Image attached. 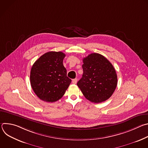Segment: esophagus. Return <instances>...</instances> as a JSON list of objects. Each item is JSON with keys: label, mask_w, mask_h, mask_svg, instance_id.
Returning <instances> with one entry per match:
<instances>
[{"label": "esophagus", "mask_w": 148, "mask_h": 148, "mask_svg": "<svg viewBox=\"0 0 148 148\" xmlns=\"http://www.w3.org/2000/svg\"><path fill=\"white\" fill-rule=\"evenodd\" d=\"M77 80H78V79H77V78L73 79V81H72V82H73V84H77Z\"/></svg>", "instance_id": "1"}]
</instances>
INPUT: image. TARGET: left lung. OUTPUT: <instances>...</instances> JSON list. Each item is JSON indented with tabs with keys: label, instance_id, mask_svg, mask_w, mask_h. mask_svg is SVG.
<instances>
[{
	"label": "left lung",
	"instance_id": "8db88e82",
	"mask_svg": "<svg viewBox=\"0 0 148 148\" xmlns=\"http://www.w3.org/2000/svg\"><path fill=\"white\" fill-rule=\"evenodd\" d=\"M82 61L83 74L77 86L84 96L94 103L107 100L117 86L114 67L109 60L98 53H92Z\"/></svg>",
	"mask_w": 148,
	"mask_h": 148
}]
</instances>
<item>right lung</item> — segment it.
<instances>
[{
  "label": "right lung",
  "instance_id": "right-lung-1",
  "mask_svg": "<svg viewBox=\"0 0 148 148\" xmlns=\"http://www.w3.org/2000/svg\"><path fill=\"white\" fill-rule=\"evenodd\" d=\"M65 57L66 54L61 51H49L33 64L30 71V84L40 99L56 102L62 98L69 87L71 79L67 76L62 63Z\"/></svg>",
  "mask_w": 148,
  "mask_h": 148
}]
</instances>
